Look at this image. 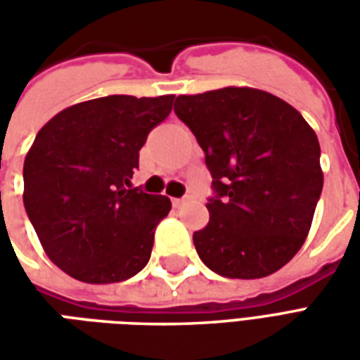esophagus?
<instances>
[{
  "label": "esophagus",
  "mask_w": 360,
  "mask_h": 360,
  "mask_svg": "<svg viewBox=\"0 0 360 360\" xmlns=\"http://www.w3.org/2000/svg\"><path fill=\"white\" fill-rule=\"evenodd\" d=\"M185 202H187V198H173V206L175 208H181Z\"/></svg>",
  "instance_id": "obj_1"
}]
</instances>
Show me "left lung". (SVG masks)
Masks as SVG:
<instances>
[{
	"label": "left lung",
	"instance_id": "1",
	"mask_svg": "<svg viewBox=\"0 0 360 360\" xmlns=\"http://www.w3.org/2000/svg\"><path fill=\"white\" fill-rule=\"evenodd\" d=\"M175 113L206 154L216 196L193 235L224 278H266L299 252L324 185L312 127L278 96L249 86L181 94Z\"/></svg>",
	"mask_w": 360,
	"mask_h": 360
}]
</instances>
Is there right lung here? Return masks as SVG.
<instances>
[{
    "label": "right lung",
    "instance_id": "obj_1",
    "mask_svg": "<svg viewBox=\"0 0 360 360\" xmlns=\"http://www.w3.org/2000/svg\"><path fill=\"white\" fill-rule=\"evenodd\" d=\"M175 96H105L69 105L25 158L22 202L44 252L84 283H115L148 264L172 200L131 188L139 150Z\"/></svg>",
    "mask_w": 360,
    "mask_h": 360
}]
</instances>
